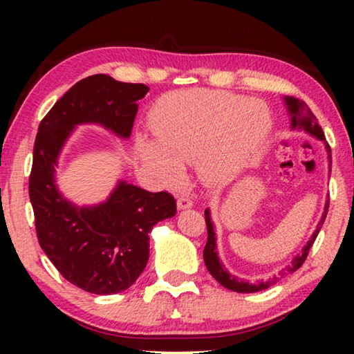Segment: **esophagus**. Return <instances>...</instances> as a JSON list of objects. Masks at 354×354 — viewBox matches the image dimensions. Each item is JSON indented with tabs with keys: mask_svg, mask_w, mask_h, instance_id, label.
<instances>
[{
	"mask_svg": "<svg viewBox=\"0 0 354 354\" xmlns=\"http://www.w3.org/2000/svg\"><path fill=\"white\" fill-rule=\"evenodd\" d=\"M176 206H178L179 211H184V209H190L192 206H194V203H192V200L187 198V196H181V198L178 200Z\"/></svg>",
	"mask_w": 354,
	"mask_h": 354,
	"instance_id": "obj_1",
	"label": "esophagus"
}]
</instances>
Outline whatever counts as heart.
Instances as JSON below:
<instances>
[{
	"label": "heart",
	"instance_id": "1",
	"mask_svg": "<svg viewBox=\"0 0 354 354\" xmlns=\"http://www.w3.org/2000/svg\"><path fill=\"white\" fill-rule=\"evenodd\" d=\"M149 128L156 140L137 137V149L160 181L181 184L184 164H198L203 181L220 185L261 151L273 117L259 100L194 88L160 98L149 113Z\"/></svg>",
	"mask_w": 354,
	"mask_h": 354
}]
</instances>
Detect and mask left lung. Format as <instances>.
I'll use <instances>...</instances> for the list:
<instances>
[{"instance_id":"obj_1","label":"left lung","mask_w":354,"mask_h":354,"mask_svg":"<svg viewBox=\"0 0 354 354\" xmlns=\"http://www.w3.org/2000/svg\"><path fill=\"white\" fill-rule=\"evenodd\" d=\"M283 101L286 104L287 113H289V117H290V129L303 131V133H306L308 136L315 137L317 140L325 143V149H326L328 160H329V175H331V149H329V145L325 140V134H323L322 127H319V123H317V118L314 117V113L310 112V109L306 106L304 101H299L293 97H283ZM328 206H329V198L326 196L325 209H323L322 218L319 223H317V227L313 232V236H310L306 245L301 248V251H299V253L290 261L289 266H287L284 270L279 273V277H273L272 279H267V281H259V283H248V281L237 278V277H234V274L226 270L223 262H221L218 257L217 237H215V225H214L212 217H211V211L206 209L205 217H206V226H207V242H206L205 251H203V257H205L206 268L221 286L226 287L227 290L239 292V293H254V292H261V290L268 289V287L273 286L274 283H278L279 278H284L286 274L298 270V268L303 266V262H304V259H306V256L309 253L310 247H313L317 234H319L322 230L323 221H325V218H326Z\"/></svg>"}]
</instances>
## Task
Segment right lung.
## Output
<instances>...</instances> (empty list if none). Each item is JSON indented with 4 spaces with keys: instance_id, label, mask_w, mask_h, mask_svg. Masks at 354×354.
Masks as SVG:
<instances>
[{
    "instance_id": "1",
    "label": "right lung",
    "mask_w": 354,
    "mask_h": 354,
    "mask_svg": "<svg viewBox=\"0 0 354 354\" xmlns=\"http://www.w3.org/2000/svg\"><path fill=\"white\" fill-rule=\"evenodd\" d=\"M145 84L92 75L76 82L40 122L34 143L29 198L39 243L59 273L95 295L127 290L145 270L149 231L175 217L167 192H148L118 179L97 205H76L57 187L56 169L65 143L80 124H98L127 140Z\"/></svg>"
}]
</instances>
